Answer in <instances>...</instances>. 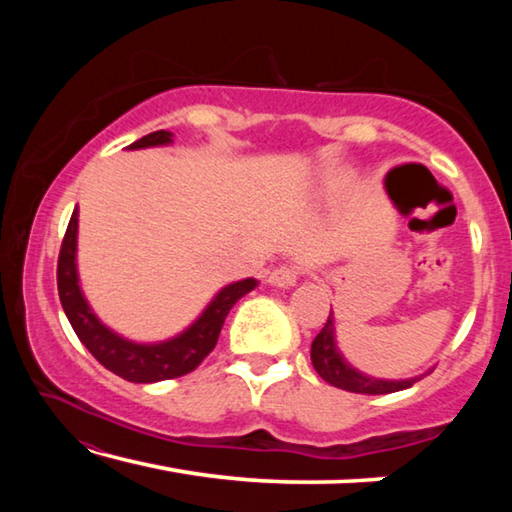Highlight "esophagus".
<instances>
[{
    "label": "esophagus",
    "mask_w": 512,
    "mask_h": 512,
    "mask_svg": "<svg viewBox=\"0 0 512 512\" xmlns=\"http://www.w3.org/2000/svg\"><path fill=\"white\" fill-rule=\"evenodd\" d=\"M298 275H300V266H280V268H275V271L271 273V277H268V282H271L273 287L289 289V287H296Z\"/></svg>",
    "instance_id": "34e87169"
}]
</instances>
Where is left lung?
Returning <instances> with one entry per match:
<instances>
[{"label":"left lung","instance_id":"left-lung-1","mask_svg":"<svg viewBox=\"0 0 512 512\" xmlns=\"http://www.w3.org/2000/svg\"><path fill=\"white\" fill-rule=\"evenodd\" d=\"M311 363L320 377H323L327 384L336 388H343V391L350 393H361V395H386V393H397L404 391V388H411L420 377L411 379H377L370 375H363L348 361L343 359L341 350L336 348V329H334V314L329 311L325 327L320 329L318 336L311 343Z\"/></svg>","mask_w":512,"mask_h":512}]
</instances>
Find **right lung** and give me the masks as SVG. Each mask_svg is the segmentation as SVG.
<instances>
[{
  "label": "right lung",
  "mask_w": 512,
  "mask_h": 512,
  "mask_svg": "<svg viewBox=\"0 0 512 512\" xmlns=\"http://www.w3.org/2000/svg\"><path fill=\"white\" fill-rule=\"evenodd\" d=\"M171 142L173 133L155 131L133 142L128 149H149V146H167ZM76 237H79V207H74L58 255L60 305L65 309L69 325L92 352V357L103 368L133 384H153V381L183 377L192 372L214 350L225 316L230 314L235 302L257 287L255 277L225 284L203 309V314L180 334L160 343H135L103 325L85 300L79 284V268H76Z\"/></svg>",
  "instance_id": "right-lung-1"
}]
</instances>
